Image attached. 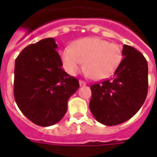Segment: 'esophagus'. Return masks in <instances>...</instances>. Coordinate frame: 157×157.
<instances>
[{"label": "esophagus", "instance_id": "obj_1", "mask_svg": "<svg viewBox=\"0 0 157 157\" xmlns=\"http://www.w3.org/2000/svg\"><path fill=\"white\" fill-rule=\"evenodd\" d=\"M79 83H80V86H85L86 85V82H85V81H79Z\"/></svg>", "mask_w": 157, "mask_h": 157}]
</instances>
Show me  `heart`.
Segmentation results:
<instances>
[{
    "mask_svg": "<svg viewBox=\"0 0 157 157\" xmlns=\"http://www.w3.org/2000/svg\"><path fill=\"white\" fill-rule=\"evenodd\" d=\"M64 68L75 76L83 67L86 73L97 81L112 76L121 63L122 50L117 44L96 37H88L75 41L71 47L61 53Z\"/></svg>",
    "mask_w": 157,
    "mask_h": 157,
    "instance_id": "obj_1",
    "label": "heart"
}]
</instances>
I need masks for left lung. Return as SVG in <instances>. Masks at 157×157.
<instances>
[{
    "mask_svg": "<svg viewBox=\"0 0 157 157\" xmlns=\"http://www.w3.org/2000/svg\"><path fill=\"white\" fill-rule=\"evenodd\" d=\"M123 59L112 78L91 85L90 109L97 121L116 125L129 120L144 104L148 89L146 59L132 46L124 45Z\"/></svg>",
    "mask_w": 157,
    "mask_h": 157,
    "instance_id": "obj_1",
    "label": "left lung"
}]
</instances>
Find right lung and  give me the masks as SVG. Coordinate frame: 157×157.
<instances>
[{
    "mask_svg": "<svg viewBox=\"0 0 157 157\" xmlns=\"http://www.w3.org/2000/svg\"><path fill=\"white\" fill-rule=\"evenodd\" d=\"M57 49L54 38H45L28 45L15 59L14 99L23 114L40 126L53 125L63 117L69 98L80 86L62 68Z\"/></svg>",
    "mask_w": 157,
    "mask_h": 157,
    "instance_id": "obj_1",
    "label": "right lung"
}]
</instances>
